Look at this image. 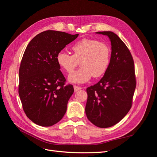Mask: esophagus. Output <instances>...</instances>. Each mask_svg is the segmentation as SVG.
Wrapping results in <instances>:
<instances>
[{"mask_svg": "<svg viewBox=\"0 0 157 157\" xmlns=\"http://www.w3.org/2000/svg\"><path fill=\"white\" fill-rule=\"evenodd\" d=\"M81 89H82L81 87L78 86H76V85H75V86H74V90H75V92H77V91H78V90H81Z\"/></svg>", "mask_w": 157, "mask_h": 157, "instance_id": "esophagus-1", "label": "esophagus"}]
</instances>
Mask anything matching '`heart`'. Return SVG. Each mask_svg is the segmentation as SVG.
<instances>
[{"label":"heart","mask_w":157,"mask_h":157,"mask_svg":"<svg viewBox=\"0 0 157 157\" xmlns=\"http://www.w3.org/2000/svg\"><path fill=\"white\" fill-rule=\"evenodd\" d=\"M73 55L61 51L57 55V62L65 72L70 73L80 62V69L68 77L69 82L82 84L92 77H101L107 71L111 60V50L105 43L96 40L84 39L72 46Z\"/></svg>","instance_id":"1"}]
</instances>
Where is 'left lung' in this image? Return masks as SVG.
<instances>
[{
  "label": "left lung",
  "mask_w": 157,
  "mask_h": 157,
  "mask_svg": "<svg viewBox=\"0 0 157 157\" xmlns=\"http://www.w3.org/2000/svg\"><path fill=\"white\" fill-rule=\"evenodd\" d=\"M96 33L109 37L111 60L102 78L86 89L85 112L92 124L103 128L117 124L130 111L136 82L134 60L123 41L111 31Z\"/></svg>",
  "instance_id": "1"
}]
</instances>
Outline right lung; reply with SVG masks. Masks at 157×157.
<instances>
[{
  "label": "right lung",
  "instance_id": "1",
  "mask_svg": "<svg viewBox=\"0 0 157 157\" xmlns=\"http://www.w3.org/2000/svg\"><path fill=\"white\" fill-rule=\"evenodd\" d=\"M78 36L45 31L33 38L25 50L19 71V96L27 117L37 125H54L67 111L74 88L65 85L56 57Z\"/></svg>",
  "mask_w": 157,
  "mask_h": 157
}]
</instances>
